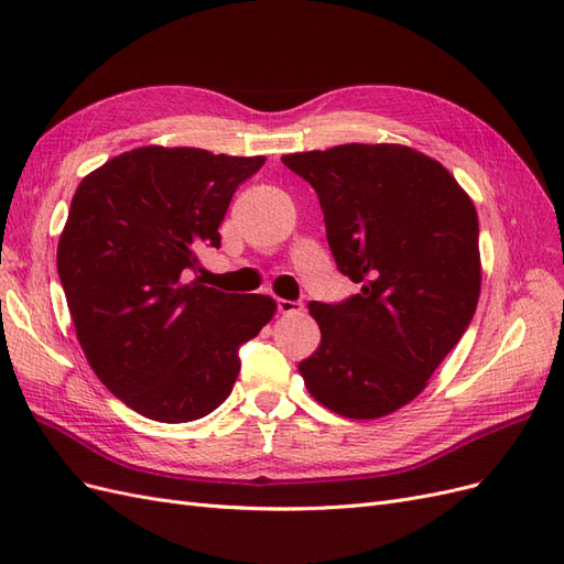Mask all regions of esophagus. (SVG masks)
<instances>
[{"instance_id": "obj_1", "label": "esophagus", "mask_w": 564, "mask_h": 564, "mask_svg": "<svg viewBox=\"0 0 564 564\" xmlns=\"http://www.w3.org/2000/svg\"><path fill=\"white\" fill-rule=\"evenodd\" d=\"M278 311L282 315H292V313H301L303 303L301 301H286V299H278Z\"/></svg>"}]
</instances>
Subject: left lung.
I'll use <instances>...</instances> for the list:
<instances>
[{
  "label": "left lung",
  "mask_w": 564,
  "mask_h": 564,
  "mask_svg": "<svg viewBox=\"0 0 564 564\" xmlns=\"http://www.w3.org/2000/svg\"><path fill=\"white\" fill-rule=\"evenodd\" d=\"M282 162L315 187L334 261L362 286L340 303H308L322 340L301 377L340 416H386L419 395L475 315L482 268L473 199L440 162L395 143Z\"/></svg>",
  "instance_id": "obj_1"
}]
</instances>
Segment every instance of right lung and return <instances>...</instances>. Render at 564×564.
Returning a JSON list of instances; mask_svg holds the SVG:
<instances>
[{"label":"right lung","mask_w":564,"mask_h":564,"mask_svg":"<svg viewBox=\"0 0 564 564\" xmlns=\"http://www.w3.org/2000/svg\"><path fill=\"white\" fill-rule=\"evenodd\" d=\"M265 158L145 145L84 176L58 240V278L96 377L133 412L185 423L226 402L242 344L278 311L263 294L191 280L197 251Z\"/></svg>","instance_id":"add662e5"}]
</instances>
